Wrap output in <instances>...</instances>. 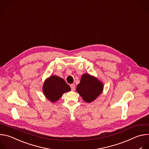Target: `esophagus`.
<instances>
[{"mask_svg":"<svg viewBox=\"0 0 149 149\" xmlns=\"http://www.w3.org/2000/svg\"><path fill=\"white\" fill-rule=\"evenodd\" d=\"M70 88H71V90L72 91H74L75 90V85L74 84H70Z\"/></svg>","mask_w":149,"mask_h":149,"instance_id":"1","label":"esophagus"}]
</instances>
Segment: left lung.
Here are the masks:
<instances>
[{
  "label": "left lung",
  "instance_id": "1",
  "mask_svg": "<svg viewBox=\"0 0 149 149\" xmlns=\"http://www.w3.org/2000/svg\"><path fill=\"white\" fill-rule=\"evenodd\" d=\"M103 89V83L98 79L88 74H84L81 77L76 91L83 97L84 101L91 103L102 93Z\"/></svg>",
  "mask_w": 149,
  "mask_h": 149
}]
</instances>
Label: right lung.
Wrapping results in <instances>:
<instances>
[{
    "label": "right lung",
    "instance_id": "right-lung-1",
    "mask_svg": "<svg viewBox=\"0 0 149 149\" xmlns=\"http://www.w3.org/2000/svg\"><path fill=\"white\" fill-rule=\"evenodd\" d=\"M43 91L46 98L54 102L60 99L64 93L69 92L70 87L61 77L51 76L45 81Z\"/></svg>",
    "mask_w": 149,
    "mask_h": 149
}]
</instances>
